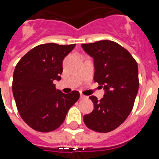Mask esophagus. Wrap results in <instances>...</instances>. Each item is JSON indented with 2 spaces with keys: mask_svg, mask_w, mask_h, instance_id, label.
I'll list each match as a JSON object with an SVG mask.
<instances>
[{
  "mask_svg": "<svg viewBox=\"0 0 159 159\" xmlns=\"http://www.w3.org/2000/svg\"><path fill=\"white\" fill-rule=\"evenodd\" d=\"M80 97H81V99H87V96H85V95L82 94V93L80 94Z\"/></svg>",
  "mask_w": 159,
  "mask_h": 159,
  "instance_id": "obj_1",
  "label": "esophagus"
}]
</instances>
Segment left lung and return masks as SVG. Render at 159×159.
Wrapping results in <instances>:
<instances>
[{"label":"left lung","mask_w":159,"mask_h":159,"mask_svg":"<svg viewBox=\"0 0 159 159\" xmlns=\"http://www.w3.org/2000/svg\"><path fill=\"white\" fill-rule=\"evenodd\" d=\"M85 52L94 58V81L106 91L98 100L89 98L94 110L83 116L87 127L107 133L116 129L132 111L139 90L138 65L128 50L111 40L82 43Z\"/></svg>","instance_id":"1"}]
</instances>
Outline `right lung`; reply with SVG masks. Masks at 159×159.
<instances>
[{"label":"right lung","mask_w":159,"mask_h":159,"mask_svg":"<svg viewBox=\"0 0 159 159\" xmlns=\"http://www.w3.org/2000/svg\"><path fill=\"white\" fill-rule=\"evenodd\" d=\"M76 46L49 43L33 48L16 64L12 92L16 107L23 120L39 132H50L59 127L67 111L79 99L72 91L64 94L56 89L59 81L62 60Z\"/></svg>","instance_id":"add662e5"}]
</instances>
